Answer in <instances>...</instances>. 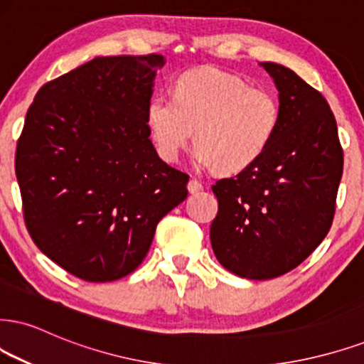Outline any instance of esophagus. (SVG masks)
Wrapping results in <instances>:
<instances>
[{
	"label": "esophagus",
	"instance_id": "obj_1",
	"mask_svg": "<svg viewBox=\"0 0 364 364\" xmlns=\"http://www.w3.org/2000/svg\"><path fill=\"white\" fill-rule=\"evenodd\" d=\"M203 187L204 186L199 181H197V178H191V181H189V192H191V194H197V192L203 191Z\"/></svg>",
	"mask_w": 364,
	"mask_h": 364
}]
</instances>
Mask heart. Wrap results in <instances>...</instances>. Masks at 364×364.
<instances>
[{
  "label": "heart",
  "mask_w": 364,
  "mask_h": 364,
  "mask_svg": "<svg viewBox=\"0 0 364 364\" xmlns=\"http://www.w3.org/2000/svg\"><path fill=\"white\" fill-rule=\"evenodd\" d=\"M280 118V102L270 89L210 65L186 70L175 79L173 97L159 94L146 107L161 159L177 160L194 133L197 160L218 173L253 165L272 143Z\"/></svg>",
  "instance_id": "1"
}]
</instances>
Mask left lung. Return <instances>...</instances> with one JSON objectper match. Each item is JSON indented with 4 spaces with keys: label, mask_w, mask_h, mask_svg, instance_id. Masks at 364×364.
<instances>
[{
    "label": "left lung",
    "mask_w": 364,
    "mask_h": 364,
    "mask_svg": "<svg viewBox=\"0 0 364 364\" xmlns=\"http://www.w3.org/2000/svg\"><path fill=\"white\" fill-rule=\"evenodd\" d=\"M282 118L264 154L213 186L210 245L226 270L250 280L285 275L322 243L336 213L343 146L326 97L294 70L262 62Z\"/></svg>",
    "instance_id": "8db88e82"
}]
</instances>
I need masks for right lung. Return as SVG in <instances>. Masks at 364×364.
<instances>
[{"label": "right lung", "instance_id": "1", "mask_svg": "<svg viewBox=\"0 0 364 364\" xmlns=\"http://www.w3.org/2000/svg\"><path fill=\"white\" fill-rule=\"evenodd\" d=\"M159 53L96 57L43 84L16 143L15 172L33 243L86 282L140 267L189 175L151 145L146 107Z\"/></svg>", "mask_w": 364, "mask_h": 364}]
</instances>
